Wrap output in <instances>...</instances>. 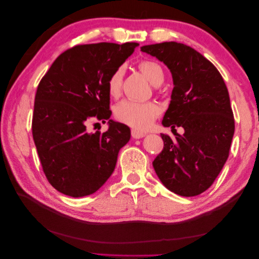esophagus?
Masks as SVG:
<instances>
[{
    "label": "esophagus",
    "instance_id": "obj_1",
    "mask_svg": "<svg viewBox=\"0 0 259 259\" xmlns=\"http://www.w3.org/2000/svg\"><path fill=\"white\" fill-rule=\"evenodd\" d=\"M132 137L134 138V139H139V138H143V137H145L146 136V134L145 133H143V132H139V131H137V130H134L133 128L132 130Z\"/></svg>",
    "mask_w": 259,
    "mask_h": 259
}]
</instances>
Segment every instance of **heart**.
<instances>
[{"label":"heart","instance_id":"1","mask_svg":"<svg viewBox=\"0 0 259 259\" xmlns=\"http://www.w3.org/2000/svg\"><path fill=\"white\" fill-rule=\"evenodd\" d=\"M138 68L153 85H160L164 80V72L161 66L152 60H142ZM124 76V67L116 68L109 76L107 89L110 96L117 98L121 95ZM161 109L153 101L139 103L134 100H124L116 106V119L130 125L133 128L146 131L151 126L153 121L159 116Z\"/></svg>","mask_w":259,"mask_h":259}]
</instances>
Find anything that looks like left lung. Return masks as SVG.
Returning <instances> with one entry per match:
<instances>
[{
	"mask_svg": "<svg viewBox=\"0 0 259 259\" xmlns=\"http://www.w3.org/2000/svg\"><path fill=\"white\" fill-rule=\"evenodd\" d=\"M140 51L165 65L173 77L165 127H183L175 138L161 134L162 152L152 162L161 183L182 197L207 190L228 159L234 119L229 93L216 67L199 52L177 42L145 45Z\"/></svg>",
	"mask_w": 259,
	"mask_h": 259,
	"instance_id": "obj_1",
	"label": "left lung"
}]
</instances>
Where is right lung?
Masks as SVG:
<instances>
[{"mask_svg": "<svg viewBox=\"0 0 259 259\" xmlns=\"http://www.w3.org/2000/svg\"><path fill=\"white\" fill-rule=\"evenodd\" d=\"M139 44L76 45L60 54L37 86L32 135L44 174L72 198L96 192L113 173L131 130L109 120L105 133H90L94 117L110 119L109 76Z\"/></svg>", "mask_w": 259, "mask_h": 259, "instance_id": "add662e5", "label": "right lung"}]
</instances>
